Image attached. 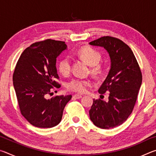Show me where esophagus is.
I'll return each mask as SVG.
<instances>
[{"label": "esophagus", "mask_w": 156, "mask_h": 156, "mask_svg": "<svg viewBox=\"0 0 156 156\" xmlns=\"http://www.w3.org/2000/svg\"><path fill=\"white\" fill-rule=\"evenodd\" d=\"M73 97H74L75 98H76V99H80L83 96H82L81 95H80V94H75L74 96H73Z\"/></svg>", "instance_id": "1"}]
</instances>
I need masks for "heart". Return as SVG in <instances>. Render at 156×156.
<instances>
[{"label": "heart", "mask_w": 156, "mask_h": 156, "mask_svg": "<svg viewBox=\"0 0 156 156\" xmlns=\"http://www.w3.org/2000/svg\"><path fill=\"white\" fill-rule=\"evenodd\" d=\"M75 55L78 58L83 60L90 66V73L92 75L97 77L102 74L104 67L100 63L102 59V55L98 51L89 46H83L75 53ZM58 69L59 72L63 76L69 74L72 69V61L69 58L65 57L60 60ZM90 84V81L88 80L74 78L69 82L67 84V87L70 91L78 93H84Z\"/></svg>", "instance_id": "b5f03b06"}]
</instances>
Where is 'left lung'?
I'll use <instances>...</instances> for the list:
<instances>
[{"mask_svg":"<svg viewBox=\"0 0 156 156\" xmlns=\"http://www.w3.org/2000/svg\"><path fill=\"white\" fill-rule=\"evenodd\" d=\"M89 44L102 47L111 59V68L98 92H109V100L94 99L89 117L101 129L116 127L125 122L133 109L142 84V73L133 51L120 39L103 36Z\"/></svg>","mask_w":156,"mask_h":156,"instance_id":"obj_1","label":"left lung"}]
</instances>
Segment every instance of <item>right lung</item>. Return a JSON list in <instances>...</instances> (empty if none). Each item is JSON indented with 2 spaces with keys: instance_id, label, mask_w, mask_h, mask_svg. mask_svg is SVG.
<instances>
[{
  "instance_id": "add662e5",
  "label": "right lung",
  "mask_w": 156,
  "mask_h": 156,
  "mask_svg": "<svg viewBox=\"0 0 156 156\" xmlns=\"http://www.w3.org/2000/svg\"><path fill=\"white\" fill-rule=\"evenodd\" d=\"M63 41L47 39L31 44L16 65L13 83L22 114L31 125L51 128L61 121L63 110L72 95L47 98L52 89L60 87L56 58L67 49Z\"/></svg>"
}]
</instances>
